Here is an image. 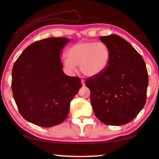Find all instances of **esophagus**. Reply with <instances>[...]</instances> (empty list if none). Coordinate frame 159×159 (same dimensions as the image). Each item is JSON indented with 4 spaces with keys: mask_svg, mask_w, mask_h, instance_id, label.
<instances>
[{
    "mask_svg": "<svg viewBox=\"0 0 159 159\" xmlns=\"http://www.w3.org/2000/svg\"><path fill=\"white\" fill-rule=\"evenodd\" d=\"M81 83L83 85H85V80L84 79H81Z\"/></svg>",
    "mask_w": 159,
    "mask_h": 159,
    "instance_id": "34e87169",
    "label": "esophagus"
}]
</instances>
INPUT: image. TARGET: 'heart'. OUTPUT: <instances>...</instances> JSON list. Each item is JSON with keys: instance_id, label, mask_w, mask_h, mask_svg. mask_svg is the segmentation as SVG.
Instances as JSON below:
<instances>
[{"instance_id": "b5f03b06", "label": "heart", "mask_w": 159, "mask_h": 159, "mask_svg": "<svg viewBox=\"0 0 159 159\" xmlns=\"http://www.w3.org/2000/svg\"><path fill=\"white\" fill-rule=\"evenodd\" d=\"M111 52L103 42L92 41L74 43L67 51V58L63 59L64 67L70 72L79 66V70L87 76H96L103 73L109 66Z\"/></svg>"}]
</instances>
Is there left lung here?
Instances as JSON below:
<instances>
[{
  "label": "left lung",
  "mask_w": 159,
  "mask_h": 159,
  "mask_svg": "<svg viewBox=\"0 0 159 159\" xmlns=\"http://www.w3.org/2000/svg\"><path fill=\"white\" fill-rule=\"evenodd\" d=\"M109 47L111 61L98 76L87 79L94 114L102 123L121 126L130 122L146 102L148 71L140 54L119 35L102 36Z\"/></svg>",
  "instance_id": "1"
}]
</instances>
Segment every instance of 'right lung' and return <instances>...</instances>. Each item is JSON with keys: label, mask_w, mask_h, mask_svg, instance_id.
<instances>
[{"label": "right lung", "mask_w": 159, "mask_h": 159, "mask_svg": "<svg viewBox=\"0 0 159 159\" xmlns=\"http://www.w3.org/2000/svg\"><path fill=\"white\" fill-rule=\"evenodd\" d=\"M70 39L50 38L29 46L12 69L11 88L26 120L48 128L66 119L70 104L82 87L80 79L64 74L61 52Z\"/></svg>", "instance_id": "right-lung-1"}]
</instances>
